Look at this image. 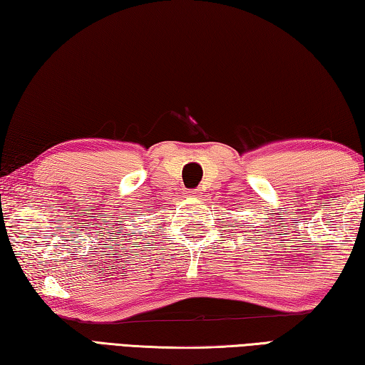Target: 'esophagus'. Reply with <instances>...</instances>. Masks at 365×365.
Listing matches in <instances>:
<instances>
[{
    "label": "esophagus",
    "instance_id": "esophagus-1",
    "mask_svg": "<svg viewBox=\"0 0 365 365\" xmlns=\"http://www.w3.org/2000/svg\"><path fill=\"white\" fill-rule=\"evenodd\" d=\"M197 193H200V191H197V190H187V191H185V196H190V197H195V196H197Z\"/></svg>",
    "mask_w": 365,
    "mask_h": 365
}]
</instances>
